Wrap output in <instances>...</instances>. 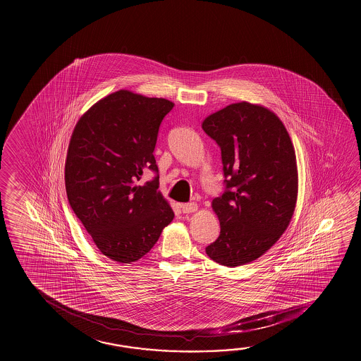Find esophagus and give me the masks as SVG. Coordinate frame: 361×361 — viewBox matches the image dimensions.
<instances>
[{"mask_svg": "<svg viewBox=\"0 0 361 361\" xmlns=\"http://www.w3.org/2000/svg\"><path fill=\"white\" fill-rule=\"evenodd\" d=\"M181 209H183V213H194V212L197 210V204H196V202H188V204H183V205H181Z\"/></svg>", "mask_w": 361, "mask_h": 361, "instance_id": "esophagus-1", "label": "esophagus"}]
</instances>
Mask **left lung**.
<instances>
[{"mask_svg":"<svg viewBox=\"0 0 361 361\" xmlns=\"http://www.w3.org/2000/svg\"><path fill=\"white\" fill-rule=\"evenodd\" d=\"M202 130L221 149L225 178L223 195L212 202L220 235L205 250L221 266H243L290 225L298 192L295 148L282 121L248 102L210 114Z\"/></svg>","mask_w":361,"mask_h":361,"instance_id":"8db88e82","label":"left lung"}]
</instances>
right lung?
<instances>
[{
    "instance_id": "add662e5",
    "label": "right lung",
    "mask_w": 361,
    "mask_h": 361,
    "mask_svg": "<svg viewBox=\"0 0 361 361\" xmlns=\"http://www.w3.org/2000/svg\"><path fill=\"white\" fill-rule=\"evenodd\" d=\"M173 108L164 98L118 90L78 121L66 161L73 212L102 255L132 263L147 255L175 214L161 195L154 151L162 119ZM145 168L157 178L136 185Z\"/></svg>"
}]
</instances>
